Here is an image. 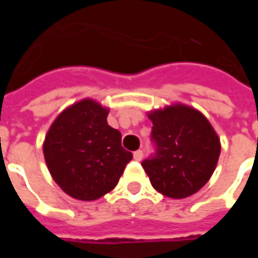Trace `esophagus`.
<instances>
[{"mask_svg": "<svg viewBox=\"0 0 258 258\" xmlns=\"http://www.w3.org/2000/svg\"><path fill=\"white\" fill-rule=\"evenodd\" d=\"M142 157H144V152H142V151H135L134 152V159L137 160V162L142 160Z\"/></svg>", "mask_w": 258, "mask_h": 258, "instance_id": "1", "label": "esophagus"}]
</instances>
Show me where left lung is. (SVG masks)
<instances>
[{
	"instance_id": "left-lung-1",
	"label": "left lung",
	"mask_w": 258,
	"mask_h": 258,
	"mask_svg": "<svg viewBox=\"0 0 258 258\" xmlns=\"http://www.w3.org/2000/svg\"><path fill=\"white\" fill-rule=\"evenodd\" d=\"M155 153L142 162L152 186L173 199L196 194L210 179L221 152L209 120L185 105L149 114Z\"/></svg>"
}]
</instances>
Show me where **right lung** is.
<instances>
[{
    "instance_id": "obj_1",
    "label": "right lung",
    "mask_w": 258,
    "mask_h": 258,
    "mask_svg": "<svg viewBox=\"0 0 258 258\" xmlns=\"http://www.w3.org/2000/svg\"><path fill=\"white\" fill-rule=\"evenodd\" d=\"M107 109L83 99L59 114L44 141V157L55 182L79 200L99 199L117 185L133 153L106 121Z\"/></svg>"
}]
</instances>
